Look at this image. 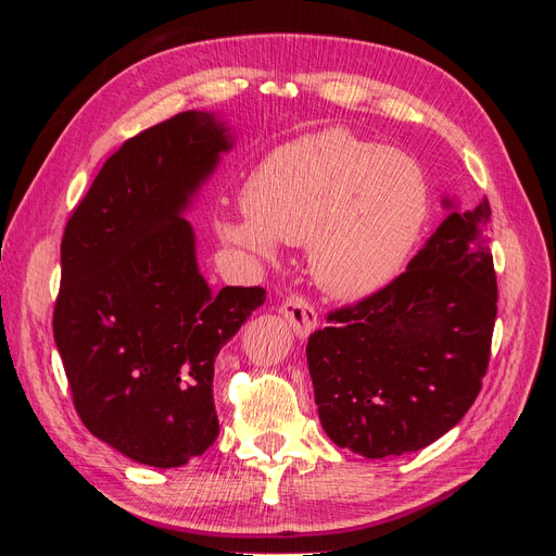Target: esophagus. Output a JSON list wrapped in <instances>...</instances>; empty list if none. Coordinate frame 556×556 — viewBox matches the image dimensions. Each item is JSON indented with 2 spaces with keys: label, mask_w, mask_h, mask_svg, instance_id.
Masks as SVG:
<instances>
[{
  "label": "esophagus",
  "mask_w": 556,
  "mask_h": 556,
  "mask_svg": "<svg viewBox=\"0 0 556 556\" xmlns=\"http://www.w3.org/2000/svg\"><path fill=\"white\" fill-rule=\"evenodd\" d=\"M285 319L292 327L296 339H308V336L317 329V313L315 308L308 304L304 296H288V301L280 306Z\"/></svg>",
  "instance_id": "esophagus-1"
}]
</instances>
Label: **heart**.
Listing matches in <instances>:
<instances>
[{
	"instance_id": "1",
	"label": "heart",
	"mask_w": 556,
	"mask_h": 556,
	"mask_svg": "<svg viewBox=\"0 0 556 556\" xmlns=\"http://www.w3.org/2000/svg\"><path fill=\"white\" fill-rule=\"evenodd\" d=\"M245 215L217 237L257 264L278 245H306L315 285L336 299L371 296L410 257L429 215V182L401 150L348 129L301 137L266 155L243 182Z\"/></svg>"
}]
</instances>
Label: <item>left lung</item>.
Here are the masks:
<instances>
[{
    "instance_id": "obj_1",
    "label": "left lung",
    "mask_w": 556,
    "mask_h": 556,
    "mask_svg": "<svg viewBox=\"0 0 556 556\" xmlns=\"http://www.w3.org/2000/svg\"><path fill=\"white\" fill-rule=\"evenodd\" d=\"M447 211L408 268L357 306L329 313L306 357L329 439L366 459L417 452L445 435L490 364L496 274L482 227L486 199Z\"/></svg>"
}]
</instances>
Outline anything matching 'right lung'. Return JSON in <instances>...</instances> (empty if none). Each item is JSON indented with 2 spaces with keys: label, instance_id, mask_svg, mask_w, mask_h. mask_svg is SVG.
<instances>
[{
  "label": "right lung",
  "instance_id": "add662e5",
  "mask_svg": "<svg viewBox=\"0 0 556 556\" xmlns=\"http://www.w3.org/2000/svg\"><path fill=\"white\" fill-rule=\"evenodd\" d=\"M237 134L185 111L113 153L62 239L53 333L74 406L125 457L176 468L220 433L213 371L262 288L213 292L185 220Z\"/></svg>",
  "mask_w": 556,
  "mask_h": 556
}]
</instances>
